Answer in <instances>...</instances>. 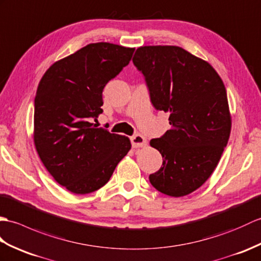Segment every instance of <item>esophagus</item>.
<instances>
[{"label": "esophagus", "instance_id": "obj_1", "mask_svg": "<svg viewBox=\"0 0 261 261\" xmlns=\"http://www.w3.org/2000/svg\"><path fill=\"white\" fill-rule=\"evenodd\" d=\"M130 143H132V146L134 148H137V147H142L144 145H146V138L144 137L143 135L141 134H136L134 136L130 137Z\"/></svg>", "mask_w": 261, "mask_h": 261}]
</instances>
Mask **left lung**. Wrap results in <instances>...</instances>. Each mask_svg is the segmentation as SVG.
Segmentation results:
<instances>
[{"instance_id": "8db88e82", "label": "left lung", "mask_w": 261, "mask_h": 261, "mask_svg": "<svg viewBox=\"0 0 261 261\" xmlns=\"http://www.w3.org/2000/svg\"><path fill=\"white\" fill-rule=\"evenodd\" d=\"M133 63L145 78L154 108L170 114L171 129L150 141L163 164L149 182L166 195H188L210 177L229 141L223 82L210 63L175 45L138 48Z\"/></svg>"}]
</instances>
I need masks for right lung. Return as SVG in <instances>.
I'll list each match as a JSON object with an SVG mask.
<instances>
[{"mask_svg":"<svg viewBox=\"0 0 261 261\" xmlns=\"http://www.w3.org/2000/svg\"><path fill=\"white\" fill-rule=\"evenodd\" d=\"M134 48L90 43L55 62L34 98V145L56 181L76 194L103 187L130 149L125 136L97 128L102 90L128 65Z\"/></svg>","mask_w":261,"mask_h":261,"instance_id":"right-lung-1","label":"right lung"}]
</instances>
